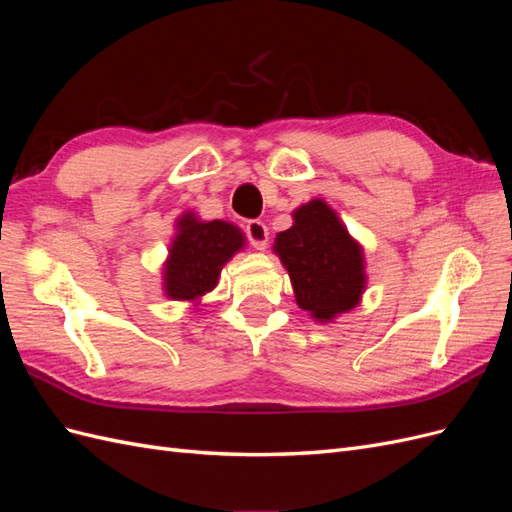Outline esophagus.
Segmentation results:
<instances>
[{
  "instance_id": "obj_1",
  "label": "esophagus",
  "mask_w": 512,
  "mask_h": 512,
  "mask_svg": "<svg viewBox=\"0 0 512 512\" xmlns=\"http://www.w3.org/2000/svg\"><path fill=\"white\" fill-rule=\"evenodd\" d=\"M245 235L250 239V243L256 247V250H265L269 243V228L265 222L260 220H250L245 224Z\"/></svg>"
}]
</instances>
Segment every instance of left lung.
Instances as JSON below:
<instances>
[{
	"label": "left lung",
	"mask_w": 512,
	"mask_h": 512,
	"mask_svg": "<svg viewBox=\"0 0 512 512\" xmlns=\"http://www.w3.org/2000/svg\"><path fill=\"white\" fill-rule=\"evenodd\" d=\"M294 224L275 237L273 252L286 267L297 305L318 322H331L361 303L365 258L359 241L322 198L292 211Z\"/></svg>",
	"instance_id": "obj_1"
}]
</instances>
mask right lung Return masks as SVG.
<instances>
[{
    "mask_svg": "<svg viewBox=\"0 0 512 512\" xmlns=\"http://www.w3.org/2000/svg\"><path fill=\"white\" fill-rule=\"evenodd\" d=\"M243 245L239 226L224 220L200 222L192 211L183 213L164 262V294L173 301L198 303L218 286L222 267Z\"/></svg>",
    "mask_w": 512,
    "mask_h": 512,
    "instance_id": "add662e5",
    "label": "right lung"
}]
</instances>
